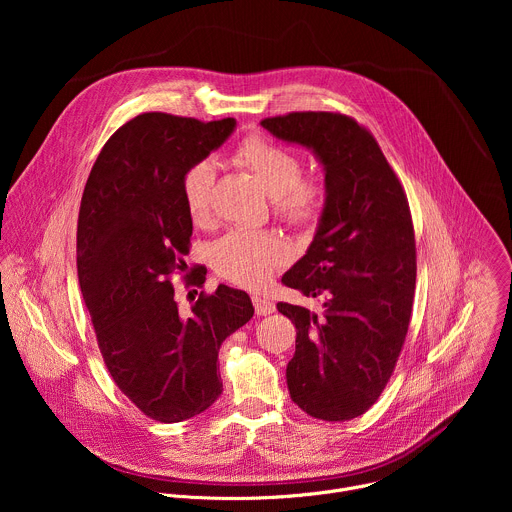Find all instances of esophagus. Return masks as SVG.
Returning a JSON list of instances; mask_svg holds the SVG:
<instances>
[{"label":"esophagus","instance_id":"1","mask_svg":"<svg viewBox=\"0 0 512 512\" xmlns=\"http://www.w3.org/2000/svg\"><path fill=\"white\" fill-rule=\"evenodd\" d=\"M253 306L257 316H269L275 312V304L263 296H253Z\"/></svg>","mask_w":512,"mask_h":512}]
</instances>
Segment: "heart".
<instances>
[{"mask_svg":"<svg viewBox=\"0 0 512 512\" xmlns=\"http://www.w3.org/2000/svg\"><path fill=\"white\" fill-rule=\"evenodd\" d=\"M271 194L273 212L294 227H312L322 216L326 202L324 182L302 174L300 158L273 139L251 133L233 154ZM214 168L208 160L190 164L180 178V194L188 216L204 225L212 212ZM289 259L287 243L273 231H231L212 243L210 263L223 279L259 287Z\"/></svg>","mask_w":512,"mask_h":512,"instance_id":"1","label":"heart"}]
</instances>
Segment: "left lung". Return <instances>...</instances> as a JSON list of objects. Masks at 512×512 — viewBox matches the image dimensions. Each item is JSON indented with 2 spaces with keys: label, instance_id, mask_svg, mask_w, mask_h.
<instances>
[{
  "label": "left lung",
  "instance_id": "obj_1",
  "mask_svg": "<svg viewBox=\"0 0 512 512\" xmlns=\"http://www.w3.org/2000/svg\"><path fill=\"white\" fill-rule=\"evenodd\" d=\"M275 137L314 150L326 172V206L308 253L281 283L322 312L279 302L296 324L287 364L291 401L324 421L369 411L385 391L411 322L415 231L407 194L375 135L354 117L296 111L261 121Z\"/></svg>",
  "mask_w": 512,
  "mask_h": 512
}]
</instances>
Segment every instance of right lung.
<instances>
[{
	"label": "right lung",
	"mask_w": 512,
	"mask_h": 512,
	"mask_svg": "<svg viewBox=\"0 0 512 512\" xmlns=\"http://www.w3.org/2000/svg\"><path fill=\"white\" fill-rule=\"evenodd\" d=\"M235 123L141 113L107 139L81 200L77 267L101 356L121 393L162 423L190 419L221 397L218 348L255 312L245 291L227 285L200 291L182 310L172 285L192 237L182 172ZM204 279L200 265L184 285Z\"/></svg>",
	"instance_id": "obj_1"
}]
</instances>
